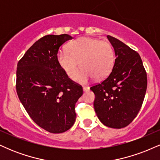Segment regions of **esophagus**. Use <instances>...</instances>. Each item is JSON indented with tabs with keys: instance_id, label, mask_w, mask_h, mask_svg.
I'll use <instances>...</instances> for the list:
<instances>
[{
	"instance_id": "1",
	"label": "esophagus",
	"mask_w": 160,
	"mask_h": 160,
	"mask_svg": "<svg viewBox=\"0 0 160 160\" xmlns=\"http://www.w3.org/2000/svg\"><path fill=\"white\" fill-rule=\"evenodd\" d=\"M89 89V87H88V86H83V87H82V90H83V92L88 91Z\"/></svg>"
}]
</instances>
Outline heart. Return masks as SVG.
Returning <instances> with one entry per match:
<instances>
[{
  "instance_id": "heart-1",
  "label": "heart",
  "mask_w": 160,
  "mask_h": 160,
  "mask_svg": "<svg viewBox=\"0 0 160 160\" xmlns=\"http://www.w3.org/2000/svg\"><path fill=\"white\" fill-rule=\"evenodd\" d=\"M57 58L62 68L71 79L77 76L81 65L83 68L76 80L86 82L95 77L98 79L107 78L114 65L115 55L109 42L82 37L70 43L68 50L58 51Z\"/></svg>"
}]
</instances>
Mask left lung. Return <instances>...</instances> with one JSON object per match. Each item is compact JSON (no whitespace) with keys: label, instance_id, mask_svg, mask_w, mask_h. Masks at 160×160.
Returning a JSON list of instances; mask_svg holds the SVG:
<instances>
[{"label":"left lung","instance_id":"1","mask_svg":"<svg viewBox=\"0 0 160 160\" xmlns=\"http://www.w3.org/2000/svg\"><path fill=\"white\" fill-rule=\"evenodd\" d=\"M107 37L114 49V65L109 76L90 89L95 95L99 120L110 128H121L131 123L140 111L148 78L138 53L120 40Z\"/></svg>","mask_w":160,"mask_h":160}]
</instances>
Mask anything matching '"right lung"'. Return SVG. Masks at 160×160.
Returning <instances> with one entry per match:
<instances>
[{"label":"right lung","mask_w":160,"mask_h":160,"mask_svg":"<svg viewBox=\"0 0 160 160\" xmlns=\"http://www.w3.org/2000/svg\"><path fill=\"white\" fill-rule=\"evenodd\" d=\"M67 34L46 35L19 60L16 92L25 111L37 125L51 133H62L76 120L75 104L82 88L71 80L57 58L59 47L72 39Z\"/></svg>","instance_id":"1"}]
</instances>
